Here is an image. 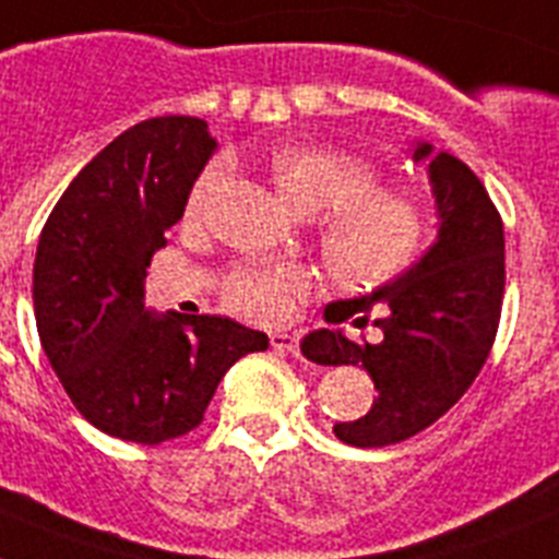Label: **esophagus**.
<instances>
[{
  "label": "esophagus",
  "instance_id": "34e87169",
  "mask_svg": "<svg viewBox=\"0 0 559 559\" xmlns=\"http://www.w3.org/2000/svg\"><path fill=\"white\" fill-rule=\"evenodd\" d=\"M270 344L272 349H281V352H298V335H293V332H275V335H270Z\"/></svg>",
  "mask_w": 559,
  "mask_h": 559
}]
</instances>
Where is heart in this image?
I'll return each instance as SVG.
<instances>
[{"instance_id": "heart-1", "label": "heart", "mask_w": 559, "mask_h": 559, "mask_svg": "<svg viewBox=\"0 0 559 559\" xmlns=\"http://www.w3.org/2000/svg\"><path fill=\"white\" fill-rule=\"evenodd\" d=\"M275 187L301 215H323L318 243L330 270L349 287H378L412 266L426 238V218L415 201L378 187L367 162L326 147H284L270 162ZM229 176L215 158L192 185L190 210L199 213ZM312 289L304 264H243L227 278L229 307L252 321H281Z\"/></svg>"}]
</instances>
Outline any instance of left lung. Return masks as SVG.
<instances>
[{
    "instance_id": "obj_1",
    "label": "left lung",
    "mask_w": 559,
    "mask_h": 559,
    "mask_svg": "<svg viewBox=\"0 0 559 559\" xmlns=\"http://www.w3.org/2000/svg\"><path fill=\"white\" fill-rule=\"evenodd\" d=\"M412 158L429 162L438 241L395 281L323 309L326 323L352 318L355 326H367L374 312L381 337L316 330L301 341L312 364L364 367L374 381L372 409L332 429L360 449L401 443L447 415L489 358L503 307V222L486 187L461 158L426 142Z\"/></svg>"
}]
</instances>
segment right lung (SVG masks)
Instances as JSON below:
<instances>
[{"instance_id":"obj_1","label":"right lung","mask_w":559,"mask_h":559,"mask_svg":"<svg viewBox=\"0 0 559 559\" xmlns=\"http://www.w3.org/2000/svg\"><path fill=\"white\" fill-rule=\"evenodd\" d=\"M215 139L207 121L158 116L116 135L56 201L33 264L41 349L96 429L156 447L204 420L238 358L270 337L218 316H153L147 266L185 215Z\"/></svg>"}]
</instances>
